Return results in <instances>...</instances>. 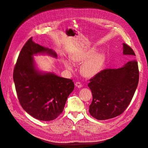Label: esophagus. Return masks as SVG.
Returning <instances> with one entry per match:
<instances>
[{"mask_svg":"<svg viewBox=\"0 0 148 148\" xmlns=\"http://www.w3.org/2000/svg\"><path fill=\"white\" fill-rule=\"evenodd\" d=\"M75 87H78V88H81L82 87V84L81 82H75Z\"/></svg>","mask_w":148,"mask_h":148,"instance_id":"34e87169","label":"esophagus"}]
</instances>
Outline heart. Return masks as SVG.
Returning <instances> with one entry per match:
<instances>
[{
    "label": "heart",
    "mask_w": 148,
    "mask_h": 148,
    "mask_svg": "<svg viewBox=\"0 0 148 148\" xmlns=\"http://www.w3.org/2000/svg\"><path fill=\"white\" fill-rule=\"evenodd\" d=\"M95 48L84 49L75 53L70 57L73 63H82L80 72L83 76L92 77L98 74L102 70L105 60V55L102 53H95ZM62 63L66 69L71 70L73 66L70 61L63 59Z\"/></svg>",
    "instance_id": "b5f03b06"
}]
</instances>
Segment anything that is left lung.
Returning a JSON list of instances; mask_svg holds the SVG:
<instances>
[{
    "label": "left lung",
    "mask_w": 148,
    "mask_h": 148,
    "mask_svg": "<svg viewBox=\"0 0 148 148\" xmlns=\"http://www.w3.org/2000/svg\"><path fill=\"white\" fill-rule=\"evenodd\" d=\"M124 55L136 56L128 45L123 43ZM139 81L136 60L130 61L119 69H104L90 79L88 87L92 94L90 115L99 120L120 115L132 101Z\"/></svg>",
    "instance_id": "obj_1"
}]
</instances>
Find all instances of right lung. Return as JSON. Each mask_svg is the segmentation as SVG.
I'll use <instances>...</instances> for the list:
<instances>
[{"mask_svg":"<svg viewBox=\"0 0 148 148\" xmlns=\"http://www.w3.org/2000/svg\"><path fill=\"white\" fill-rule=\"evenodd\" d=\"M39 54L58 56L53 49L35 43L30 38L19 54L14 81L24 110L37 120L51 121L62 112L74 84L71 79L38 69L33 56Z\"/></svg>","mask_w":148,"mask_h":148,"instance_id":"1","label":"right lung"}]
</instances>
